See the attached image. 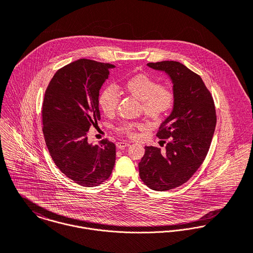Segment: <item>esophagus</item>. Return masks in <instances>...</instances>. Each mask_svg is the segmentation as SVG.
Returning <instances> with one entry per match:
<instances>
[{
	"label": "esophagus",
	"mask_w": 253,
	"mask_h": 253,
	"mask_svg": "<svg viewBox=\"0 0 253 253\" xmlns=\"http://www.w3.org/2000/svg\"><path fill=\"white\" fill-rule=\"evenodd\" d=\"M129 144H130V142H127V141H121V142H118V143H117V147H118L119 149H124V148L129 146Z\"/></svg>",
	"instance_id": "1"
}]
</instances>
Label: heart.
Instances as JSON below:
<instances>
[{
    "label": "heart",
    "instance_id": "heart-1",
    "mask_svg": "<svg viewBox=\"0 0 253 253\" xmlns=\"http://www.w3.org/2000/svg\"><path fill=\"white\" fill-rule=\"evenodd\" d=\"M125 91L133 98L140 101L141 110L145 116L151 120L163 119L173 107L175 95L171 88L163 86L148 75H136L129 78L124 84ZM120 95L115 86L105 87L99 95L100 108L106 115H113L118 108ZM140 124L134 122H123L116 130L119 133L132 136Z\"/></svg>",
    "mask_w": 253,
    "mask_h": 253
}]
</instances>
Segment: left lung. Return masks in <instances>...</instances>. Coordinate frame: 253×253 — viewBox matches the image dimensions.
I'll return each mask as SVG.
<instances>
[{"mask_svg":"<svg viewBox=\"0 0 253 253\" xmlns=\"http://www.w3.org/2000/svg\"><path fill=\"white\" fill-rule=\"evenodd\" d=\"M147 65L169 76L175 100L157 133L159 138L169 139L166 151L145 146L139 176L149 188L168 191L186 183L204 163L213 137L216 112L212 95L198 74L177 61Z\"/></svg>","mask_w":253,"mask_h":253,"instance_id":"8db88e82","label":"left lung"}]
</instances>
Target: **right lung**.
Masks as SVG:
<instances>
[{"label": "right lung", "instance_id": "obj_1", "mask_svg": "<svg viewBox=\"0 0 253 253\" xmlns=\"http://www.w3.org/2000/svg\"><path fill=\"white\" fill-rule=\"evenodd\" d=\"M115 65L82 58L60 68L49 82L42 108V133L59 170L75 183L93 187L107 180L116 146L103 139L87 142V132L100 120L99 90Z\"/></svg>", "mask_w": 253, "mask_h": 253}]
</instances>
